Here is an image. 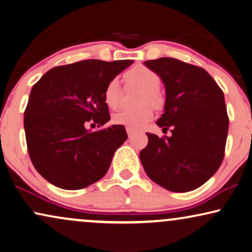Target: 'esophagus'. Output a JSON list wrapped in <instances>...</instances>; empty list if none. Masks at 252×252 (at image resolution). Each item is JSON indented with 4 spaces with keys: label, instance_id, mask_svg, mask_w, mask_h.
Returning <instances> with one entry per match:
<instances>
[{
    "label": "esophagus",
    "instance_id": "esophagus-1",
    "mask_svg": "<svg viewBox=\"0 0 252 252\" xmlns=\"http://www.w3.org/2000/svg\"><path fill=\"white\" fill-rule=\"evenodd\" d=\"M126 133H127V136L131 137L134 133V130L131 129V127H129V126H126Z\"/></svg>",
    "mask_w": 252,
    "mask_h": 252
}]
</instances>
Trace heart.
<instances>
[{
  "label": "heart",
  "mask_w": 252,
  "mask_h": 252,
  "mask_svg": "<svg viewBox=\"0 0 252 252\" xmlns=\"http://www.w3.org/2000/svg\"><path fill=\"white\" fill-rule=\"evenodd\" d=\"M126 86L127 88L134 87L141 90L138 94V104L136 108H126L116 113L113 116V122L116 125L129 126L131 129L139 127L150 122L153 118V108H160L163 105V95L158 87L161 84V77L150 67L144 65H136L131 67L125 73ZM122 87L118 79L109 80L104 89V99L109 108H118L122 98ZM150 102V105L147 102Z\"/></svg>",
  "instance_id": "b5f03b06"
}]
</instances>
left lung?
Returning a JSON list of instances; mask_svg holds the SVG:
<instances>
[{
    "mask_svg": "<svg viewBox=\"0 0 252 252\" xmlns=\"http://www.w3.org/2000/svg\"><path fill=\"white\" fill-rule=\"evenodd\" d=\"M145 65L165 86L164 113L157 125L171 136L146 133L141 164L158 185L189 192L208 182L224 160L229 123L224 92L202 67L169 57Z\"/></svg>",
    "mask_w": 252,
    "mask_h": 252,
    "instance_id": "left-lung-1",
    "label": "left lung"
}]
</instances>
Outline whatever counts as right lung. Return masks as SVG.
I'll return each mask as SVG.
<instances>
[{"instance_id":"right-lung-1","label":"right lung","mask_w":252,"mask_h":252,"mask_svg":"<svg viewBox=\"0 0 252 252\" xmlns=\"http://www.w3.org/2000/svg\"><path fill=\"white\" fill-rule=\"evenodd\" d=\"M133 60L88 59L48 70L32 88L24 113L31 161L49 183L63 189H81L106 175L115 151L127 138L111 119L104 99L109 80Z\"/></svg>"}]
</instances>
